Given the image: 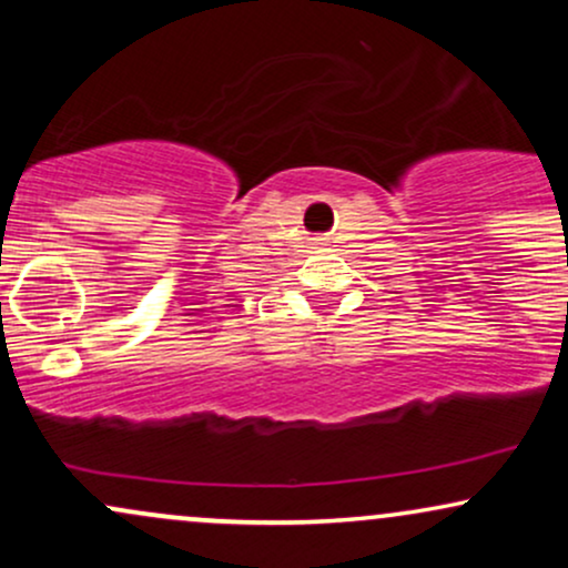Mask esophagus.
<instances>
[{
    "mask_svg": "<svg viewBox=\"0 0 568 568\" xmlns=\"http://www.w3.org/2000/svg\"><path fill=\"white\" fill-rule=\"evenodd\" d=\"M321 245H323V243H321Z\"/></svg>",
    "mask_w": 568,
    "mask_h": 568,
    "instance_id": "obj_1",
    "label": "esophagus"
}]
</instances>
